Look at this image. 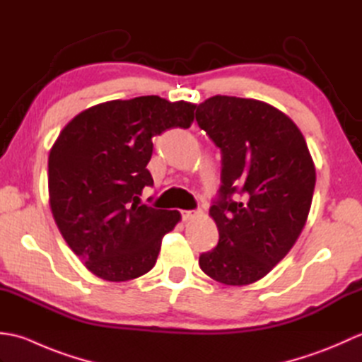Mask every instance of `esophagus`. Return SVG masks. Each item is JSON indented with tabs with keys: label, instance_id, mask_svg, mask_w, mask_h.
I'll return each instance as SVG.
<instances>
[{
	"label": "esophagus",
	"instance_id": "1",
	"mask_svg": "<svg viewBox=\"0 0 362 362\" xmlns=\"http://www.w3.org/2000/svg\"><path fill=\"white\" fill-rule=\"evenodd\" d=\"M180 216H182L183 221L187 222V221H191L196 216V211L194 210H183V211H180Z\"/></svg>",
	"mask_w": 362,
	"mask_h": 362
}]
</instances>
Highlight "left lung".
<instances>
[{"label":"left lung","mask_w":362,"mask_h":362,"mask_svg":"<svg viewBox=\"0 0 362 362\" xmlns=\"http://www.w3.org/2000/svg\"><path fill=\"white\" fill-rule=\"evenodd\" d=\"M196 121L221 149V187L210 206L219 243L199 266L233 286L263 279L302 232L316 171L298 127L257 99L213 96Z\"/></svg>","instance_id":"1"}]
</instances>
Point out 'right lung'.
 <instances>
[{
	"instance_id": "1",
	"label": "right lung",
	"mask_w": 362,
	"mask_h": 362,
	"mask_svg": "<svg viewBox=\"0 0 362 362\" xmlns=\"http://www.w3.org/2000/svg\"><path fill=\"white\" fill-rule=\"evenodd\" d=\"M194 104L158 96L109 101L73 118L48 160L52 216L88 271L127 281L153 267L163 236L180 221L175 210L140 205L153 180L146 168L152 138L188 129Z\"/></svg>"
}]
</instances>
